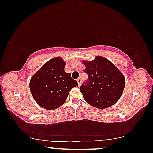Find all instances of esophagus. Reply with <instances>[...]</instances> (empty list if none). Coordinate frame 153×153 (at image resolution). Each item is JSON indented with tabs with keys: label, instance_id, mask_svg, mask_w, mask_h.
Here are the masks:
<instances>
[{
	"label": "esophagus",
	"instance_id": "esophagus-1",
	"mask_svg": "<svg viewBox=\"0 0 153 153\" xmlns=\"http://www.w3.org/2000/svg\"><path fill=\"white\" fill-rule=\"evenodd\" d=\"M77 83H78V85H79V86L80 85L82 84V79L81 78L77 79Z\"/></svg>",
	"mask_w": 153,
	"mask_h": 153
}]
</instances>
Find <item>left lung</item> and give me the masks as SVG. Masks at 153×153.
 <instances>
[{
    "label": "left lung",
    "instance_id": "obj_1",
    "mask_svg": "<svg viewBox=\"0 0 153 153\" xmlns=\"http://www.w3.org/2000/svg\"><path fill=\"white\" fill-rule=\"evenodd\" d=\"M84 72L88 78L80 86L84 100L98 108L115 105L122 95L125 77L117 67L102 56H96L92 61H83Z\"/></svg>",
    "mask_w": 153,
    "mask_h": 153
}]
</instances>
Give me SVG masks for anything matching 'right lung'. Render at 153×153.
Instances as JSON below:
<instances>
[{
  "instance_id": "right-lung-1",
  "label": "right lung",
  "mask_w": 153,
  "mask_h": 153,
  "mask_svg": "<svg viewBox=\"0 0 153 153\" xmlns=\"http://www.w3.org/2000/svg\"><path fill=\"white\" fill-rule=\"evenodd\" d=\"M65 62L60 57L54 58L42 65L32 77L30 89L35 101L46 110L61 106L69 91L78 86L70 73L65 71Z\"/></svg>"
}]
</instances>
